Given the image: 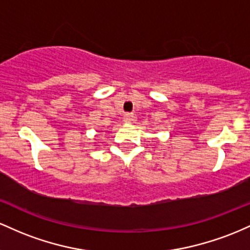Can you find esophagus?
Returning <instances> with one entry per match:
<instances>
[{
	"label": "esophagus",
	"instance_id": "obj_1",
	"mask_svg": "<svg viewBox=\"0 0 250 250\" xmlns=\"http://www.w3.org/2000/svg\"><path fill=\"white\" fill-rule=\"evenodd\" d=\"M134 119H136V117L131 113L125 114V117H124V122L126 123V124H131V123L134 122Z\"/></svg>",
	"mask_w": 250,
	"mask_h": 250
}]
</instances>
